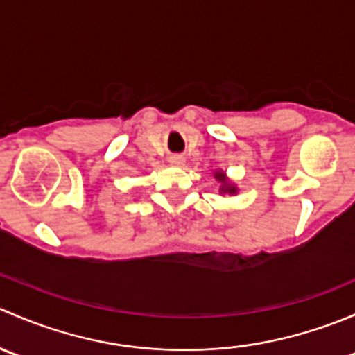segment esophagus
<instances>
[{
  "mask_svg": "<svg viewBox=\"0 0 355 355\" xmlns=\"http://www.w3.org/2000/svg\"><path fill=\"white\" fill-rule=\"evenodd\" d=\"M184 156H182V155H173V156H170V163L171 164H177V166H178V164H184Z\"/></svg>",
  "mask_w": 355,
  "mask_h": 355,
  "instance_id": "esophagus-1",
  "label": "esophagus"
}]
</instances>
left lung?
I'll return each mask as SVG.
<instances>
[{"mask_svg":"<svg viewBox=\"0 0 355 355\" xmlns=\"http://www.w3.org/2000/svg\"><path fill=\"white\" fill-rule=\"evenodd\" d=\"M216 178H218V180H220V182H223V187H221V192H230V194H234L235 187H230V185H227V182H225L223 173H218V171H216Z\"/></svg>","mask_w":355,"mask_h":355,"instance_id":"1","label":"left lung"}]
</instances>
